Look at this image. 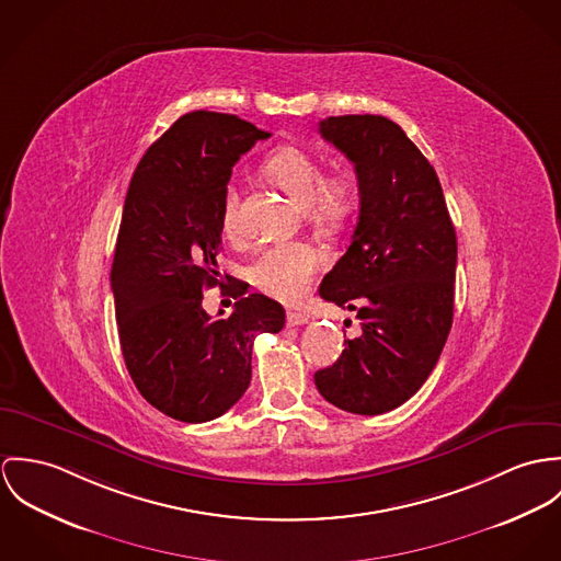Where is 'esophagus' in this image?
Segmentation results:
<instances>
[{"instance_id":"obj_1","label":"esophagus","mask_w":561,"mask_h":561,"mask_svg":"<svg viewBox=\"0 0 561 561\" xmlns=\"http://www.w3.org/2000/svg\"><path fill=\"white\" fill-rule=\"evenodd\" d=\"M310 318L306 316V313H301V311H286V324L288 327H299V324H306Z\"/></svg>"}]
</instances>
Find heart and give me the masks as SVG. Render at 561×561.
Returning a JSON list of instances; mask_svg holds the SVG:
<instances>
[{
  "label": "heart",
  "mask_w": 561,
  "mask_h": 561,
  "mask_svg": "<svg viewBox=\"0 0 561 561\" xmlns=\"http://www.w3.org/2000/svg\"><path fill=\"white\" fill-rule=\"evenodd\" d=\"M266 176L286 188L295 199L308 204L311 217L320 221L342 219L353 202V183L346 174L322 176L320 161L301 146H282L264 161ZM228 234L241 232V195L234 185L224 193L221 210ZM320 255L304 243H279L268 250L251 266V282L266 295L282 301L301 299L316 271Z\"/></svg>",
  "instance_id": "heart-1"
}]
</instances>
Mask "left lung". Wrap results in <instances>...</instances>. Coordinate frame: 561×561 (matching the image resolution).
Here are the masks:
<instances>
[{"instance_id": "obj_1", "label": "left lung", "mask_w": 561, "mask_h": 561, "mask_svg": "<svg viewBox=\"0 0 561 561\" xmlns=\"http://www.w3.org/2000/svg\"><path fill=\"white\" fill-rule=\"evenodd\" d=\"M320 135L348 157L359 183L353 241L318 295L355 311L362 333L313 374L333 407L380 415L435 370L454 318L456 230L435 168L382 116H331Z\"/></svg>"}]
</instances>
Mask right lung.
I'll return each instance as SVG.
<instances>
[{"label": "right lung", "instance_id": "1", "mask_svg": "<svg viewBox=\"0 0 561 561\" xmlns=\"http://www.w3.org/2000/svg\"><path fill=\"white\" fill-rule=\"evenodd\" d=\"M271 133L230 114L191 112L141 157L126 191L112 290L126 370L172 420L202 424L248 391L257 333H277L284 308L232 279L230 316H208L202 290L219 284L224 193L232 168Z\"/></svg>", "mask_w": 561, "mask_h": 561}]
</instances>
